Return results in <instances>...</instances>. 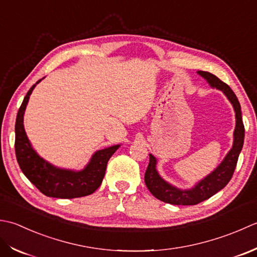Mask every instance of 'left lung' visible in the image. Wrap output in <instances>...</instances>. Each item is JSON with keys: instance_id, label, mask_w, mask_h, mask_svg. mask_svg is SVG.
I'll use <instances>...</instances> for the list:
<instances>
[{"instance_id": "8db88e82", "label": "left lung", "mask_w": 257, "mask_h": 257, "mask_svg": "<svg viewBox=\"0 0 257 257\" xmlns=\"http://www.w3.org/2000/svg\"><path fill=\"white\" fill-rule=\"evenodd\" d=\"M197 73L205 78L212 87H216L219 91H222L228 98V101L232 103L235 111V118H236L233 146L225 156L222 163L211 174H208L205 179L198 182L194 187L190 188V190H180V188L171 185L170 183L162 179L158 170H156V162L158 161L153 155L150 154V163L144 176L145 184L156 198H159L162 202L173 204V205H196V204L216 194L218 191L226 186L234 174L238 155L242 151L244 143L245 130L242 119V111H240L239 102L235 93L226 83L222 82L212 73L204 71H198Z\"/></svg>"}]
</instances>
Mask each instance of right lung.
Instances as JSON below:
<instances>
[{"mask_svg":"<svg viewBox=\"0 0 257 257\" xmlns=\"http://www.w3.org/2000/svg\"><path fill=\"white\" fill-rule=\"evenodd\" d=\"M41 81L36 82L26 93L18 112L15 122V154L18 163L29 181L46 196L75 198L90 195L101 185L107 162L119 145L95 152L84 169L77 172L59 169L42 159L31 145L23 125V116L30 95Z\"/></svg>","mask_w":257,"mask_h":257,"instance_id":"add662e5","label":"right lung"}]
</instances>
